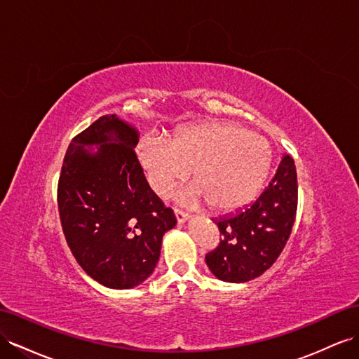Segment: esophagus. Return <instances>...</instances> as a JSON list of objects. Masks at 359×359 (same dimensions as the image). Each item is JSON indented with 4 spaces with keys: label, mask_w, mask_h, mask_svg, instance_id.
Listing matches in <instances>:
<instances>
[{
    "label": "esophagus",
    "mask_w": 359,
    "mask_h": 359,
    "mask_svg": "<svg viewBox=\"0 0 359 359\" xmlns=\"http://www.w3.org/2000/svg\"><path fill=\"white\" fill-rule=\"evenodd\" d=\"M173 212H175V217H177V220H178V224H184V222H186V220L190 217L189 212L182 211V210H180V208H173Z\"/></svg>",
    "instance_id": "obj_1"
}]
</instances>
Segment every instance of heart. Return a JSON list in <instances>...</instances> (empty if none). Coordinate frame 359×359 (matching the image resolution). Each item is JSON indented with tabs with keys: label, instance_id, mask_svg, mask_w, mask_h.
<instances>
[{
	"label": "heart",
	"instance_id": "1",
	"mask_svg": "<svg viewBox=\"0 0 359 359\" xmlns=\"http://www.w3.org/2000/svg\"><path fill=\"white\" fill-rule=\"evenodd\" d=\"M137 156L154 191L168 196L193 173L189 196L234 211L254 201L267 178L270 151L258 134L231 122H207L168 142L144 137Z\"/></svg>",
	"mask_w": 359,
	"mask_h": 359
}]
</instances>
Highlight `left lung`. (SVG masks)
<instances>
[{"instance_id":"8db88e82","label":"left lung","mask_w":359,"mask_h":359,"mask_svg":"<svg viewBox=\"0 0 359 359\" xmlns=\"http://www.w3.org/2000/svg\"><path fill=\"white\" fill-rule=\"evenodd\" d=\"M297 211L294 160L284 154L275 177L249 207L215 220L219 245L205 255L207 266L226 283H246L263 275L285 248Z\"/></svg>"}]
</instances>
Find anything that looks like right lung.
Segmentation results:
<instances>
[{
	"label": "right lung",
	"mask_w": 359,
	"mask_h": 359,
	"mask_svg": "<svg viewBox=\"0 0 359 359\" xmlns=\"http://www.w3.org/2000/svg\"><path fill=\"white\" fill-rule=\"evenodd\" d=\"M137 140L116 114L101 116L69 143L57 184L66 243L84 272L109 288L142 284L158 263L163 234L177 224L148 186ZM93 142L103 143L96 154L83 148Z\"/></svg>",
	"instance_id": "add662e5"
}]
</instances>
